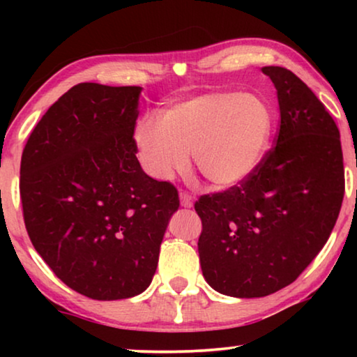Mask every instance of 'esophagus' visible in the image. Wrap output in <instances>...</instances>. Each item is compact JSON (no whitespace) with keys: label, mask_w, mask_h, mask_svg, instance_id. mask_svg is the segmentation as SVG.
Masks as SVG:
<instances>
[{"label":"esophagus","mask_w":357,"mask_h":357,"mask_svg":"<svg viewBox=\"0 0 357 357\" xmlns=\"http://www.w3.org/2000/svg\"><path fill=\"white\" fill-rule=\"evenodd\" d=\"M195 203V197L193 195H190L187 192H182L180 193V204H182L183 208H192Z\"/></svg>","instance_id":"34e87169"}]
</instances>
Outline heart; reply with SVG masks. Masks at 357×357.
I'll return each mask as SVG.
<instances>
[{"label": "heart", "instance_id": "obj_1", "mask_svg": "<svg viewBox=\"0 0 357 357\" xmlns=\"http://www.w3.org/2000/svg\"><path fill=\"white\" fill-rule=\"evenodd\" d=\"M275 115L263 97L209 92L143 116L135 126L141 165L151 177L170 180L185 172L190 154L199 174L216 187H236L252 177L270 149Z\"/></svg>", "mask_w": 357, "mask_h": 357}]
</instances>
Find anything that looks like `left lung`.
I'll list each match as a JSON object with an SVG mask.
<instances>
[{
  "instance_id": "8db88e82",
  "label": "left lung",
  "mask_w": 357,
  "mask_h": 357,
  "mask_svg": "<svg viewBox=\"0 0 357 357\" xmlns=\"http://www.w3.org/2000/svg\"><path fill=\"white\" fill-rule=\"evenodd\" d=\"M280 131L257 172L195 203L204 280L224 296L263 297L297 280L328 241L344 197L340 130L294 73L265 66Z\"/></svg>"
}]
</instances>
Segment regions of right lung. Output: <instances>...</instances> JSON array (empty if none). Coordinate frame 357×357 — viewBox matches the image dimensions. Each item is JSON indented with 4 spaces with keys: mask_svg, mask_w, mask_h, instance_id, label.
<instances>
[{
    "mask_svg": "<svg viewBox=\"0 0 357 357\" xmlns=\"http://www.w3.org/2000/svg\"><path fill=\"white\" fill-rule=\"evenodd\" d=\"M141 87L81 82L29 136L21 159L24 222L52 271L96 301L146 291L158 268L172 183L151 178L136 158Z\"/></svg>",
    "mask_w": 357,
    "mask_h": 357,
    "instance_id": "1",
    "label": "right lung"
}]
</instances>
